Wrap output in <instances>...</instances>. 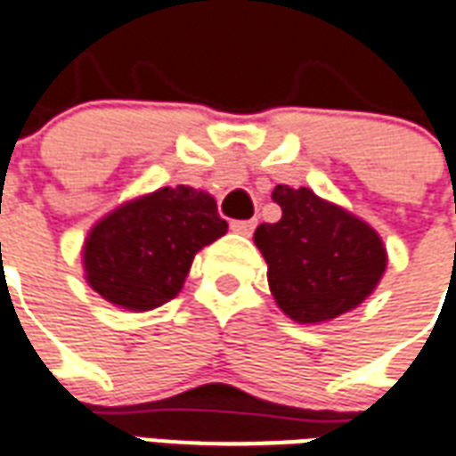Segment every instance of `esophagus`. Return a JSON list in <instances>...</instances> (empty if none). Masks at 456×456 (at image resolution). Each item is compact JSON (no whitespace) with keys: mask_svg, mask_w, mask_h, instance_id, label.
Wrapping results in <instances>:
<instances>
[{"mask_svg":"<svg viewBox=\"0 0 456 456\" xmlns=\"http://www.w3.org/2000/svg\"><path fill=\"white\" fill-rule=\"evenodd\" d=\"M255 225H257V221H255V218H250V221H232L231 228L235 232H240V235H252Z\"/></svg>","mask_w":456,"mask_h":456,"instance_id":"1","label":"esophagus"}]
</instances>
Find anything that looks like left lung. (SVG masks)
<instances>
[{"label":"left lung","instance_id":"8db88e82","mask_svg":"<svg viewBox=\"0 0 456 456\" xmlns=\"http://www.w3.org/2000/svg\"><path fill=\"white\" fill-rule=\"evenodd\" d=\"M272 199L281 218L257 225L255 245L279 308L297 323H321L360 305L387 269L381 238L311 189L279 184Z\"/></svg>","mask_w":456,"mask_h":456}]
</instances>
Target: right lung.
<instances>
[{
	"label": "right lung",
	"instance_id": "add662e5",
	"mask_svg": "<svg viewBox=\"0 0 456 456\" xmlns=\"http://www.w3.org/2000/svg\"><path fill=\"white\" fill-rule=\"evenodd\" d=\"M214 196L179 184L123 204L85 242L89 287L128 311H151L179 294L194 255L225 235Z\"/></svg>",
	"mask_w": 456,
	"mask_h": 456
}]
</instances>
